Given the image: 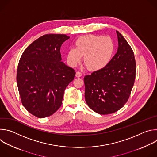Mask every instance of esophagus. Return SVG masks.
Returning a JSON list of instances; mask_svg holds the SVG:
<instances>
[{
  "instance_id": "obj_1",
  "label": "esophagus",
  "mask_w": 157,
  "mask_h": 157,
  "mask_svg": "<svg viewBox=\"0 0 157 157\" xmlns=\"http://www.w3.org/2000/svg\"><path fill=\"white\" fill-rule=\"evenodd\" d=\"M81 76H82V73H80L79 71H77V72L76 73V76L77 78H79V77H81Z\"/></svg>"
}]
</instances>
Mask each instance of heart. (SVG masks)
I'll return each mask as SVG.
<instances>
[{
  "label": "heart",
  "instance_id": "b5f03b06",
  "mask_svg": "<svg viewBox=\"0 0 157 157\" xmlns=\"http://www.w3.org/2000/svg\"><path fill=\"white\" fill-rule=\"evenodd\" d=\"M114 51V42L109 36L88 35L79 38L75 48L67 53V61L75 66L83 56V63L90 71H98L107 65Z\"/></svg>",
  "mask_w": 157,
  "mask_h": 157
}]
</instances>
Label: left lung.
Here are the masks:
<instances>
[{
    "label": "left lung",
    "instance_id": "8db88e82",
    "mask_svg": "<svg viewBox=\"0 0 157 157\" xmlns=\"http://www.w3.org/2000/svg\"><path fill=\"white\" fill-rule=\"evenodd\" d=\"M116 32V54L104 68L84 78L86 102L93 110L102 115L116 113L124 105L136 79L133 52L124 37Z\"/></svg>",
    "mask_w": 157,
    "mask_h": 157
}]
</instances>
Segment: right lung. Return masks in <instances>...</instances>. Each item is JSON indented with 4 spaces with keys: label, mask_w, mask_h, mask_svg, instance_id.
<instances>
[{
    "label": "right lung",
    "mask_w": 157,
    "mask_h": 157,
    "mask_svg": "<svg viewBox=\"0 0 157 157\" xmlns=\"http://www.w3.org/2000/svg\"><path fill=\"white\" fill-rule=\"evenodd\" d=\"M70 36L63 34L41 36L25 49L17 68V82L21 101L32 115L44 118L61 107L66 87L75 78V70L61 61L60 48Z\"/></svg>",
    "instance_id": "right-lung-1"
}]
</instances>
